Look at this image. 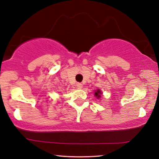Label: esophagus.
I'll return each instance as SVG.
<instances>
[{
  "mask_svg": "<svg viewBox=\"0 0 159 159\" xmlns=\"http://www.w3.org/2000/svg\"><path fill=\"white\" fill-rule=\"evenodd\" d=\"M77 88L78 89H81L82 88V84L80 83V82H78V83L77 84Z\"/></svg>",
  "mask_w": 159,
  "mask_h": 159,
  "instance_id": "1",
  "label": "esophagus"
}]
</instances>
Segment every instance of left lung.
<instances>
[{"label": "left lung", "instance_id": "obj_1", "mask_svg": "<svg viewBox=\"0 0 159 159\" xmlns=\"http://www.w3.org/2000/svg\"><path fill=\"white\" fill-rule=\"evenodd\" d=\"M101 94H102L101 90H100L99 89H98V90L95 92V96L97 97V98H100L101 96Z\"/></svg>", "mask_w": 159, "mask_h": 159}]
</instances>
